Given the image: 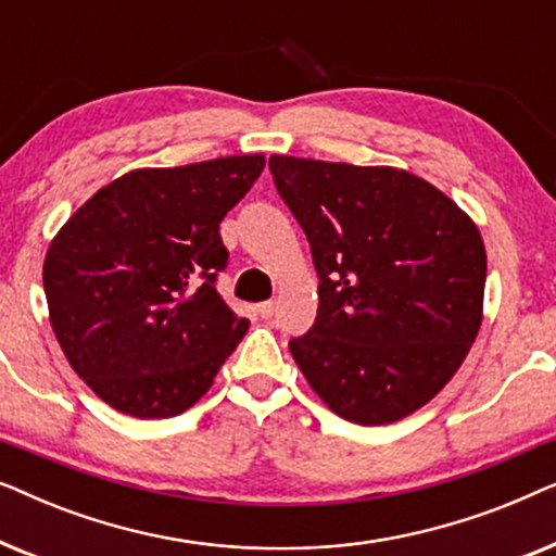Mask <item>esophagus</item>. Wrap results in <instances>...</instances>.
<instances>
[{"label": "esophagus", "instance_id": "1", "mask_svg": "<svg viewBox=\"0 0 556 556\" xmlns=\"http://www.w3.org/2000/svg\"><path fill=\"white\" fill-rule=\"evenodd\" d=\"M257 314H261V318H270L273 314H276V301L257 303Z\"/></svg>", "mask_w": 556, "mask_h": 556}]
</instances>
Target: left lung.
<instances>
[{
	"mask_svg": "<svg viewBox=\"0 0 556 556\" xmlns=\"http://www.w3.org/2000/svg\"><path fill=\"white\" fill-rule=\"evenodd\" d=\"M306 232L318 314L291 354L326 407L390 425L435 397L483 321L485 245L451 197L394 166L270 156Z\"/></svg>",
	"mask_w": 556,
	"mask_h": 556,
	"instance_id": "obj_1",
	"label": "left lung"
}]
</instances>
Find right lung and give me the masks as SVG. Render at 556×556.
Listing matches in <instances>:
<instances>
[{"label":"right lung","mask_w":556,"mask_h":556,"mask_svg":"<svg viewBox=\"0 0 556 556\" xmlns=\"http://www.w3.org/2000/svg\"><path fill=\"white\" fill-rule=\"evenodd\" d=\"M263 154L134 169L98 189L42 265L50 326L75 375L118 413L189 409L248 331L217 293L219 223L255 185Z\"/></svg>","instance_id":"obj_1"}]
</instances>
